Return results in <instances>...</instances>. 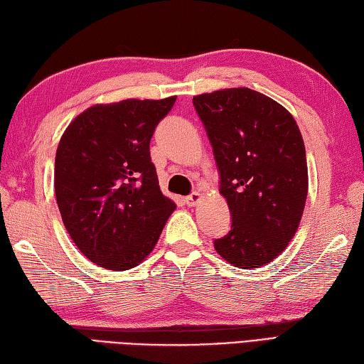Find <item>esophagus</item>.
<instances>
[{"label": "esophagus", "instance_id": "obj_1", "mask_svg": "<svg viewBox=\"0 0 364 364\" xmlns=\"http://www.w3.org/2000/svg\"><path fill=\"white\" fill-rule=\"evenodd\" d=\"M203 195H200V193H191L190 196H187L185 198V203H187V205L188 207H195L199 200H203Z\"/></svg>", "mask_w": 364, "mask_h": 364}]
</instances>
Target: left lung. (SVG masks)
Wrapping results in <instances>:
<instances>
[{
  "mask_svg": "<svg viewBox=\"0 0 364 364\" xmlns=\"http://www.w3.org/2000/svg\"><path fill=\"white\" fill-rule=\"evenodd\" d=\"M221 176L232 228L215 250L235 268H260L297 232L309 193L302 134L289 112L247 87L193 96Z\"/></svg>",
  "mask_w": 364,
  "mask_h": 364,
  "instance_id": "1",
  "label": "left lung"
}]
</instances>
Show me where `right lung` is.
I'll use <instances>...</instances> for the list:
<instances>
[{
    "instance_id": "add662e5",
    "label": "right lung",
    "mask_w": 364,
    "mask_h": 364,
    "mask_svg": "<svg viewBox=\"0 0 364 364\" xmlns=\"http://www.w3.org/2000/svg\"><path fill=\"white\" fill-rule=\"evenodd\" d=\"M176 98L95 104L60 136L54 190L62 221L73 243L101 268L139 266L176 210L160 191L149 154L151 136Z\"/></svg>"
}]
</instances>
